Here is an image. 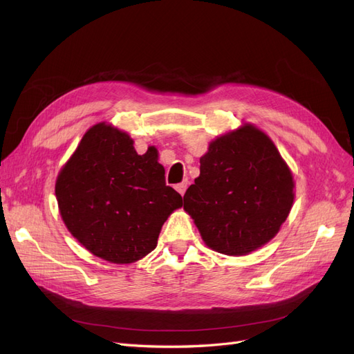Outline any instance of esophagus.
<instances>
[{
	"label": "esophagus",
	"mask_w": 354,
	"mask_h": 354,
	"mask_svg": "<svg viewBox=\"0 0 354 354\" xmlns=\"http://www.w3.org/2000/svg\"><path fill=\"white\" fill-rule=\"evenodd\" d=\"M187 186H189L187 181H183V183H180V185H177V186H176V190L178 192V194H180L181 196H183V195H185V192H186V189H187Z\"/></svg>",
	"instance_id": "esophagus-1"
}]
</instances>
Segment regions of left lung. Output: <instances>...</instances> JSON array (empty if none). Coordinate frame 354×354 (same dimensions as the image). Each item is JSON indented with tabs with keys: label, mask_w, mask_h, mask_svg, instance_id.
Here are the masks:
<instances>
[{
	"label": "left lung",
	"mask_w": 354,
	"mask_h": 354,
	"mask_svg": "<svg viewBox=\"0 0 354 354\" xmlns=\"http://www.w3.org/2000/svg\"><path fill=\"white\" fill-rule=\"evenodd\" d=\"M183 199L209 248L245 255L279 232L292 207L294 181L270 138L245 125L209 145Z\"/></svg>",
	"instance_id": "obj_1"
}]
</instances>
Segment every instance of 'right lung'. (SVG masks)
<instances>
[{
  "label": "right lung",
  "mask_w": 354,
  "mask_h": 354,
  "mask_svg": "<svg viewBox=\"0 0 354 354\" xmlns=\"http://www.w3.org/2000/svg\"><path fill=\"white\" fill-rule=\"evenodd\" d=\"M158 155H137L127 133L97 124L60 171L56 198L69 232L100 259L128 264L155 250L160 227L183 205Z\"/></svg>",
  "instance_id": "right-lung-1"
}]
</instances>
